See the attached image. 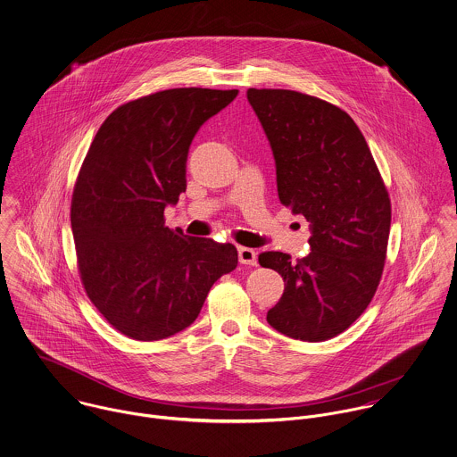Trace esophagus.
Returning <instances> with one entry per match:
<instances>
[{"instance_id": "34e87169", "label": "esophagus", "mask_w": 457, "mask_h": 457, "mask_svg": "<svg viewBox=\"0 0 457 457\" xmlns=\"http://www.w3.org/2000/svg\"><path fill=\"white\" fill-rule=\"evenodd\" d=\"M238 259H240L242 264H251V266H253L255 261H257V253H255L253 249H249V247H238Z\"/></svg>"}]
</instances>
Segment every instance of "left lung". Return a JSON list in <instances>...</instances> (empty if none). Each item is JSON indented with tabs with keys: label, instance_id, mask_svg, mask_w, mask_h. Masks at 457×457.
Listing matches in <instances>:
<instances>
[{
	"label": "left lung",
	"instance_id": "8db88e82",
	"mask_svg": "<svg viewBox=\"0 0 457 457\" xmlns=\"http://www.w3.org/2000/svg\"><path fill=\"white\" fill-rule=\"evenodd\" d=\"M268 137L278 200L310 222V253H259L286 289L266 320L278 333L324 342L344 333L371 302L386 262L391 200L353 117L287 89H249Z\"/></svg>",
	"mask_w": 457,
	"mask_h": 457
}]
</instances>
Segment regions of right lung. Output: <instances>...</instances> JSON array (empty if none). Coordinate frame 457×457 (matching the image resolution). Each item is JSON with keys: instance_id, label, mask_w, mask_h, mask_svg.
Listing matches in <instances>:
<instances>
[{"instance_id": "obj_1", "label": "right lung", "mask_w": 457, "mask_h": 457, "mask_svg": "<svg viewBox=\"0 0 457 457\" xmlns=\"http://www.w3.org/2000/svg\"><path fill=\"white\" fill-rule=\"evenodd\" d=\"M238 91L180 87L115 108L98 129L71 198L82 286L122 335L154 342L191 326L210 287L238 264L231 244L164 226L186 191L202 124Z\"/></svg>"}]
</instances>
